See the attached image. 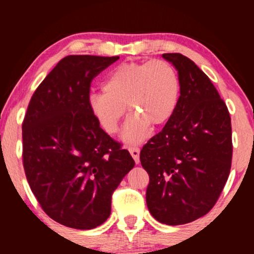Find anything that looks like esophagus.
Returning <instances> with one entry per match:
<instances>
[{
	"label": "esophagus",
	"mask_w": 254,
	"mask_h": 254,
	"mask_svg": "<svg viewBox=\"0 0 254 254\" xmlns=\"http://www.w3.org/2000/svg\"><path fill=\"white\" fill-rule=\"evenodd\" d=\"M129 151H130L131 156H132L133 160H135L136 164H138L139 162V148L138 147H130Z\"/></svg>",
	"instance_id": "1"
}]
</instances>
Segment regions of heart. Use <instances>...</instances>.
<instances>
[{
    "label": "heart",
    "mask_w": 254,
    "mask_h": 254,
    "mask_svg": "<svg viewBox=\"0 0 254 254\" xmlns=\"http://www.w3.org/2000/svg\"><path fill=\"white\" fill-rule=\"evenodd\" d=\"M104 92L89 94L93 117L107 133L118 131L125 106L131 113L123 130L127 143L142 141L150 124L168 122L179 101L180 81L171 63L162 60L127 62L116 66L103 83Z\"/></svg>",
    "instance_id": "heart-1"
}]
</instances>
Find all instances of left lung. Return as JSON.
<instances>
[{
    "label": "left lung",
    "instance_id": "obj_1",
    "mask_svg": "<svg viewBox=\"0 0 254 254\" xmlns=\"http://www.w3.org/2000/svg\"><path fill=\"white\" fill-rule=\"evenodd\" d=\"M162 57L177 69L180 97L139 160L149 174L145 199L150 214L178 226L204 216L217 202L232 166V124L217 89L194 62L182 54Z\"/></svg>",
    "mask_w": 254,
    "mask_h": 254
}]
</instances>
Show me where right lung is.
<instances>
[{"label": "right lung", "mask_w": 254, "mask_h": 254, "mask_svg": "<svg viewBox=\"0 0 254 254\" xmlns=\"http://www.w3.org/2000/svg\"><path fill=\"white\" fill-rule=\"evenodd\" d=\"M119 57H64L32 95L22 123L30 188L56 222L93 229L111 214V198L135 161L101 129L88 106L92 80Z\"/></svg>", "instance_id": "add662e5"}]
</instances>
